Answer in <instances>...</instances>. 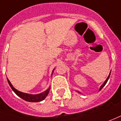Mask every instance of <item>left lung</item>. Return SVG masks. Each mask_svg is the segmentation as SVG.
Wrapping results in <instances>:
<instances>
[{
  "label": "left lung",
  "mask_w": 121,
  "mask_h": 121,
  "mask_svg": "<svg viewBox=\"0 0 121 121\" xmlns=\"http://www.w3.org/2000/svg\"><path fill=\"white\" fill-rule=\"evenodd\" d=\"M110 73H111V72H110V74H109V75H108V77H107V79H106V81H104V83H103V84H102V85L100 86V88H99V91H100V90H101V89L103 88V87H104V86H105V85H106V82H107L108 81V79H109V78H110ZM77 91V92H78V93H80V94H81V92H80V91Z\"/></svg>",
  "instance_id": "8db88e82"
}]
</instances>
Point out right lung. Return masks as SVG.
Instances as JSON below:
<instances>
[{"label": "right lung", "mask_w": 121, "mask_h": 121, "mask_svg": "<svg viewBox=\"0 0 121 121\" xmlns=\"http://www.w3.org/2000/svg\"><path fill=\"white\" fill-rule=\"evenodd\" d=\"M55 68L53 69V71H52V75L54 71ZM7 80H8V82L9 86L11 87V88L12 89V90L15 93V94L17 95H18L19 97H21V99H22L24 100H25L26 101H28V102H31V103H38V102H40L44 99L48 95V93L50 92V87H49L48 88L45 90L44 91H43L42 93H39V94H29V93H24V92H22V91H20L17 90V89H15L14 88L13 85L11 84V83L10 82V81H9V79L7 78Z\"/></svg>", "instance_id": "1"}]
</instances>
